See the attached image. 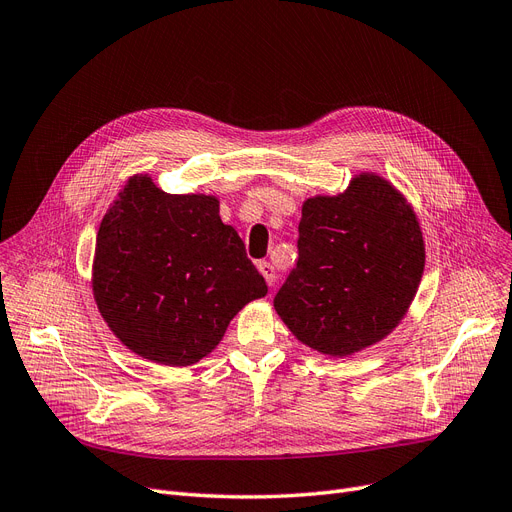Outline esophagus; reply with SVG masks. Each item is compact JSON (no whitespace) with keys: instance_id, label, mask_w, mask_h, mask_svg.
Returning <instances> with one entry per match:
<instances>
[{"instance_id":"34e87169","label":"esophagus","mask_w":512,"mask_h":512,"mask_svg":"<svg viewBox=\"0 0 512 512\" xmlns=\"http://www.w3.org/2000/svg\"><path fill=\"white\" fill-rule=\"evenodd\" d=\"M257 268H259V272H261V276L266 278V282L270 287H274L276 285V270H274V266L270 261H259L257 263Z\"/></svg>"}]
</instances>
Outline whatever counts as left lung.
Here are the masks:
<instances>
[{"instance_id":"obj_1","label":"left lung","mask_w":512,"mask_h":512,"mask_svg":"<svg viewBox=\"0 0 512 512\" xmlns=\"http://www.w3.org/2000/svg\"><path fill=\"white\" fill-rule=\"evenodd\" d=\"M424 240L388 181L361 175L342 196L301 208L297 263L274 308L306 346L346 356L388 335L418 291Z\"/></svg>"}]
</instances>
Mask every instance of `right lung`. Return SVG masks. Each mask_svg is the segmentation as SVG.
Here are the masks:
<instances>
[{"label":"right lung","mask_w":512,"mask_h":512,"mask_svg":"<svg viewBox=\"0 0 512 512\" xmlns=\"http://www.w3.org/2000/svg\"><path fill=\"white\" fill-rule=\"evenodd\" d=\"M92 289L109 329L149 361L198 363L268 285L213 196L132 177L97 234Z\"/></svg>","instance_id":"add662e5"}]
</instances>
